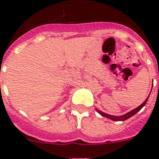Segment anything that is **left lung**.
<instances>
[{
    "instance_id": "8db88e82",
    "label": "left lung",
    "mask_w": 159,
    "mask_h": 159,
    "mask_svg": "<svg viewBox=\"0 0 159 159\" xmlns=\"http://www.w3.org/2000/svg\"><path fill=\"white\" fill-rule=\"evenodd\" d=\"M150 95V94H149ZM149 97V96H148ZM148 98L145 100V101L143 102V104H141L140 106L138 107L137 108L133 109V110H132V111H130L129 112H128V113H126V114L123 115V116H112V115H109L107 114V113H105V112H102V111H100V110H98V109H96L98 112L99 114H101L102 116H103V117H107V118H109V119H112V121H125V120L128 119L129 117H133V115H135L138 112H139L140 110H141L143 107L144 106H145V104H146V102H147L148 99Z\"/></svg>"
}]
</instances>
